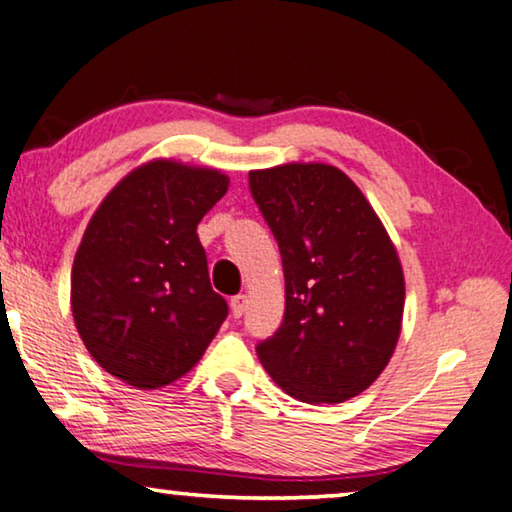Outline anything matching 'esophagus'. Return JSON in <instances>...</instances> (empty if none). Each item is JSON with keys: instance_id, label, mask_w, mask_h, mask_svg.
Instances as JSON below:
<instances>
[{"instance_id": "34e87169", "label": "esophagus", "mask_w": 512, "mask_h": 512, "mask_svg": "<svg viewBox=\"0 0 512 512\" xmlns=\"http://www.w3.org/2000/svg\"><path fill=\"white\" fill-rule=\"evenodd\" d=\"M248 308V297L246 294H236V297H232V313L234 318H241L243 313H246Z\"/></svg>"}]
</instances>
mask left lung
<instances>
[{
  "label": "left lung",
  "instance_id": "8db88e82",
  "mask_svg": "<svg viewBox=\"0 0 512 512\" xmlns=\"http://www.w3.org/2000/svg\"><path fill=\"white\" fill-rule=\"evenodd\" d=\"M248 178L285 273V320L257 345L259 362L299 401L357 397L399 343L406 283L397 248L362 190L331 164L287 162Z\"/></svg>",
  "mask_w": 512,
  "mask_h": 512
}]
</instances>
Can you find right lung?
<instances>
[{
	"mask_svg": "<svg viewBox=\"0 0 512 512\" xmlns=\"http://www.w3.org/2000/svg\"><path fill=\"white\" fill-rule=\"evenodd\" d=\"M229 176L178 160L129 171L92 215L71 266V313L92 359L139 390L176 383L227 318L197 225Z\"/></svg>",
	"mask_w": 512,
	"mask_h": 512,
	"instance_id": "1",
	"label": "right lung"
}]
</instances>
